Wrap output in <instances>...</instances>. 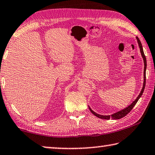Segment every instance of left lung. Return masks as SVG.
I'll return each instance as SVG.
<instances>
[{
    "label": "left lung",
    "mask_w": 155,
    "mask_h": 155,
    "mask_svg": "<svg viewBox=\"0 0 155 155\" xmlns=\"http://www.w3.org/2000/svg\"><path fill=\"white\" fill-rule=\"evenodd\" d=\"M137 42H138V44H139V47L140 48V51H141V56L143 58V62H144V72H143V76H144V79H143V88H142L141 93H139V95H138V97H137L136 100L133 101V103L131 104L130 106H128V107H126V108L123 109V110H121L120 111H119V112H117L116 113H114L113 115H99V114H97L96 113H95L94 111H93L92 109H91L89 107V109L91 110V112L92 113L93 115H95L96 117H97L100 118V119H103V120H109L110 118H112L113 120H119V119H121L124 117H125L127 114H128L130 113V111L132 110V109L133 108L134 106H135V104L137 102L139 99L141 97V96L142 95L143 93V91H144V88H145V86H146V58L145 55H144V53H143V47H142V45L141 43V41L139 40V39L138 38V37H137Z\"/></svg>",
    "instance_id": "1"
}]
</instances>
